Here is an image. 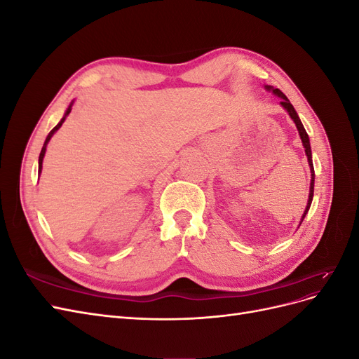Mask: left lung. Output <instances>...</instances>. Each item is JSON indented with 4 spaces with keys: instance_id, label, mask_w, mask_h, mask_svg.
Instances as JSON below:
<instances>
[{
    "instance_id": "obj_1",
    "label": "left lung",
    "mask_w": 359,
    "mask_h": 359,
    "mask_svg": "<svg viewBox=\"0 0 359 359\" xmlns=\"http://www.w3.org/2000/svg\"><path fill=\"white\" fill-rule=\"evenodd\" d=\"M265 90H266V91H271L274 95H277V97H280V99H281L280 104L283 106V109H285V111L289 114V116L292 118V121L295 123L297 130H298V133H299V137H301L302 147H304V151H306V156H307V160H309L310 173H311V181H310V193H309L307 206H306V210H304V214H302L301 222H299V226H301V223H302V220H304V217L307 215V212H309V210H310V205H311V201H313V193H314V168H313V160H311L310 139H309V135H307V132H306V128H304V126H302V123H301V119H299V116H298V114H297V111H295V107L292 106V103L289 102L287 97H286L283 93H281L278 88H274V86H271V85H265Z\"/></svg>"
}]
</instances>
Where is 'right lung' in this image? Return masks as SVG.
I'll use <instances>...</instances> for the list:
<instances>
[{
	"label": "right lung",
	"instance_id": "right-lung-1",
	"mask_svg": "<svg viewBox=\"0 0 359 359\" xmlns=\"http://www.w3.org/2000/svg\"><path fill=\"white\" fill-rule=\"evenodd\" d=\"M72 106H73V102L69 104V107H67V111L64 112V116L61 118V121L53 127L50 132H49V135L46 136V140H45V144H43V148H41V151H40V156H39V175L41 173V168H43V158H45V154H46V147H48V144H49V140H50V137L57 133V130H60V127L62 126V123L66 121V118L69 116V114L72 112Z\"/></svg>",
	"mask_w": 359,
	"mask_h": 359
}]
</instances>
